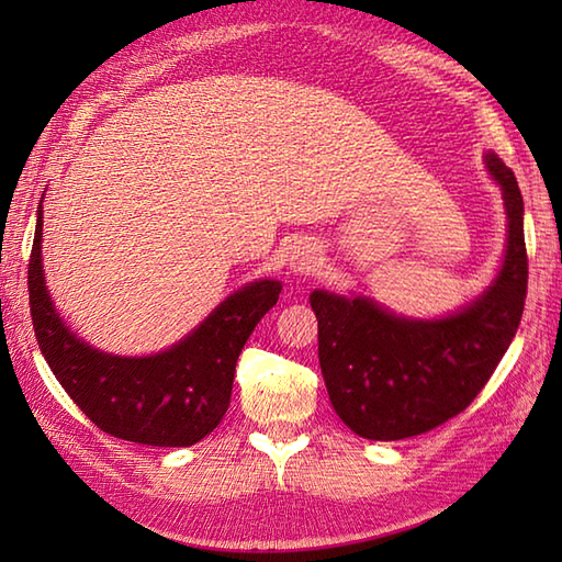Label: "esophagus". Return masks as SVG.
Here are the masks:
<instances>
[{"instance_id": "1", "label": "esophagus", "mask_w": 562, "mask_h": 562, "mask_svg": "<svg viewBox=\"0 0 562 562\" xmlns=\"http://www.w3.org/2000/svg\"><path fill=\"white\" fill-rule=\"evenodd\" d=\"M321 246L316 241H306L300 238L288 254V268L294 274H314L321 268Z\"/></svg>"}]
</instances>
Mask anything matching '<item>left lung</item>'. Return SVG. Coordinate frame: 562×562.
I'll use <instances>...</instances> for the list:
<instances>
[{
	"instance_id": "obj_1",
	"label": "left lung",
	"mask_w": 562,
	"mask_h": 562,
	"mask_svg": "<svg viewBox=\"0 0 562 562\" xmlns=\"http://www.w3.org/2000/svg\"><path fill=\"white\" fill-rule=\"evenodd\" d=\"M485 169L503 190L507 244L493 282L441 318H411L362 294L314 290L318 362L333 408L355 435L396 441L459 415L493 376L527 300L524 200L495 151Z\"/></svg>"
}]
</instances>
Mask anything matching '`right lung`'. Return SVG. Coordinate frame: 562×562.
I'll list each match as a JSON object with an SVG mask.
<instances>
[{
    "label": "right lung",
    "instance_id": "1",
    "mask_svg": "<svg viewBox=\"0 0 562 562\" xmlns=\"http://www.w3.org/2000/svg\"><path fill=\"white\" fill-rule=\"evenodd\" d=\"M41 248L43 200L29 262L31 318L43 357L81 413L103 432L149 447H190L210 435L229 408L238 355L278 304L282 282H248L171 348L125 357L93 348L67 326L47 292Z\"/></svg>",
    "mask_w": 562,
    "mask_h": 562
}]
</instances>
